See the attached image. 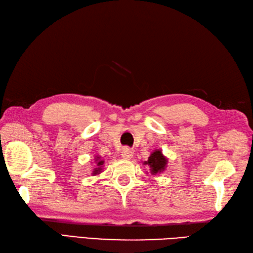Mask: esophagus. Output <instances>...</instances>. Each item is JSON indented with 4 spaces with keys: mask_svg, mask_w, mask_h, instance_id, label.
I'll use <instances>...</instances> for the list:
<instances>
[{
    "mask_svg": "<svg viewBox=\"0 0 253 253\" xmlns=\"http://www.w3.org/2000/svg\"><path fill=\"white\" fill-rule=\"evenodd\" d=\"M121 155H122V157L124 158V160H130V158H132V156H133V153H132V151L129 149V148H124L122 150V152H121Z\"/></svg>",
    "mask_w": 253,
    "mask_h": 253,
    "instance_id": "1",
    "label": "esophagus"
}]
</instances>
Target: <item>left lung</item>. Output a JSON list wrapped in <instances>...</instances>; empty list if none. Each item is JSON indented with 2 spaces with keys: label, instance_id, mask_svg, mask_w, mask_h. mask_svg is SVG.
Wrapping results in <instances>:
<instances>
[{
  "label": "left lung",
  "instance_id": "left-lung-1",
  "mask_svg": "<svg viewBox=\"0 0 253 253\" xmlns=\"http://www.w3.org/2000/svg\"><path fill=\"white\" fill-rule=\"evenodd\" d=\"M144 164L150 166L152 174H157L163 172L166 169L167 158L163 155L161 150H155L150 155L148 162H144Z\"/></svg>",
  "mask_w": 253,
  "mask_h": 253
}]
</instances>
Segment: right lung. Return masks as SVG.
Instances as JSON below:
<instances>
[{"label": "right lung", "instance_id": "1", "mask_svg": "<svg viewBox=\"0 0 253 253\" xmlns=\"http://www.w3.org/2000/svg\"><path fill=\"white\" fill-rule=\"evenodd\" d=\"M95 162L97 163V168H95L93 169V171H92V174L93 175H96V174H99L100 172H101V170H102V165L104 164V162L103 161H101L100 160V157L99 156H96V158H95Z\"/></svg>", "mask_w": 253, "mask_h": 253}]
</instances>
